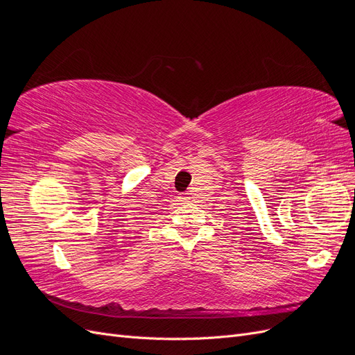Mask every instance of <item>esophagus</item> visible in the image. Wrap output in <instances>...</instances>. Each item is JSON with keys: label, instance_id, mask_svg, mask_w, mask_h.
Instances as JSON below:
<instances>
[{"label": "esophagus", "instance_id": "1", "mask_svg": "<svg viewBox=\"0 0 355 355\" xmlns=\"http://www.w3.org/2000/svg\"><path fill=\"white\" fill-rule=\"evenodd\" d=\"M180 200H189L188 194H180Z\"/></svg>", "mask_w": 355, "mask_h": 355}]
</instances>
